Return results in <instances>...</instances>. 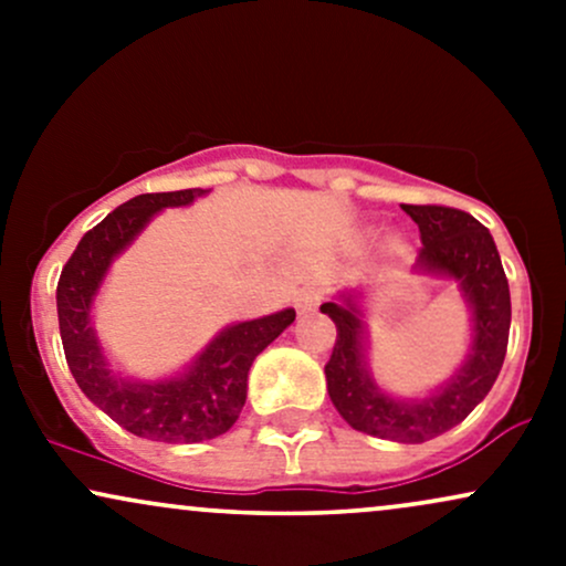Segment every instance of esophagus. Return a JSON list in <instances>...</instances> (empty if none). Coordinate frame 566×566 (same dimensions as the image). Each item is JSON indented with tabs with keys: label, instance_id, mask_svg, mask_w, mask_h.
I'll list each match as a JSON object with an SVG mask.
<instances>
[{
	"label": "esophagus",
	"instance_id": "esophagus-1",
	"mask_svg": "<svg viewBox=\"0 0 566 566\" xmlns=\"http://www.w3.org/2000/svg\"><path fill=\"white\" fill-rule=\"evenodd\" d=\"M319 303H322V292L316 290V287H305V290H301L295 295L297 314H311V311L319 308Z\"/></svg>",
	"mask_w": 566,
	"mask_h": 566
}]
</instances>
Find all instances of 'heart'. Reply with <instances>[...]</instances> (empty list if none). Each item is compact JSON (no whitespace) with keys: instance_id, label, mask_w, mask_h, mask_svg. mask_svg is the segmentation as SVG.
<instances>
[{"instance_id":"b5f03b06","label":"heart","mask_w":566,"mask_h":566,"mask_svg":"<svg viewBox=\"0 0 566 566\" xmlns=\"http://www.w3.org/2000/svg\"><path fill=\"white\" fill-rule=\"evenodd\" d=\"M391 247H394V250H396V252H399V250H405V244H401V242H399V239H394V242H391Z\"/></svg>"}]
</instances>
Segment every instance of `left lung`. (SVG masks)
Here are the masks:
<instances>
[{
    "label": "left lung",
    "mask_w": 566,
    "mask_h": 566,
    "mask_svg": "<svg viewBox=\"0 0 566 566\" xmlns=\"http://www.w3.org/2000/svg\"><path fill=\"white\" fill-rule=\"evenodd\" d=\"M418 223L423 247L415 271L450 279L471 311V346L450 380L426 396H394L375 382L367 361V324L359 290L340 292L322 305L337 327V340L324 375L343 420L369 437L423 444L463 423L495 386L509 348L511 292L492 233L463 210L439 205H401Z\"/></svg>",
    "instance_id": "obj_1"
}]
</instances>
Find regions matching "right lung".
Wrapping results in <instances>:
<instances>
[{
	"mask_svg": "<svg viewBox=\"0 0 566 566\" xmlns=\"http://www.w3.org/2000/svg\"><path fill=\"white\" fill-rule=\"evenodd\" d=\"M205 188L140 193L108 212L82 237L57 282V324L71 375L82 394L140 439L197 444L237 423L247 399V375L261 350L295 322V308L223 327L170 378H125L112 367L93 327V303L108 269L165 207H186Z\"/></svg>",
	"mask_w": 566,
	"mask_h": 566,
	"instance_id": "add662e5",
	"label": "right lung"
}]
</instances>
